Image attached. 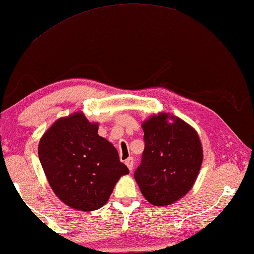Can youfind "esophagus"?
<instances>
[{
    "mask_svg": "<svg viewBox=\"0 0 254 254\" xmlns=\"http://www.w3.org/2000/svg\"><path fill=\"white\" fill-rule=\"evenodd\" d=\"M125 164L127 165V167L129 168V171L133 170V168H134V159H133V157H129V158H128V159L125 160Z\"/></svg>",
    "mask_w": 254,
    "mask_h": 254,
    "instance_id": "1",
    "label": "esophagus"
}]
</instances>
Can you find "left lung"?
I'll return each mask as SVG.
<instances>
[{
  "instance_id": "1",
  "label": "left lung",
  "mask_w": 254,
  "mask_h": 254,
  "mask_svg": "<svg viewBox=\"0 0 254 254\" xmlns=\"http://www.w3.org/2000/svg\"><path fill=\"white\" fill-rule=\"evenodd\" d=\"M161 113L142 125L144 151L134 178L145 199L156 206L171 205L193 186L203 161L199 137L185 121ZM173 119V118H172Z\"/></svg>"
}]
</instances>
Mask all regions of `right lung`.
<instances>
[{
    "label": "right lung",
    "mask_w": 254,
    "mask_h": 254,
    "mask_svg": "<svg viewBox=\"0 0 254 254\" xmlns=\"http://www.w3.org/2000/svg\"><path fill=\"white\" fill-rule=\"evenodd\" d=\"M82 113L57 120L39 144V158L57 197L79 211L108 201L121 175L128 174L115 146L97 134Z\"/></svg>",
    "instance_id": "1"
}]
</instances>
